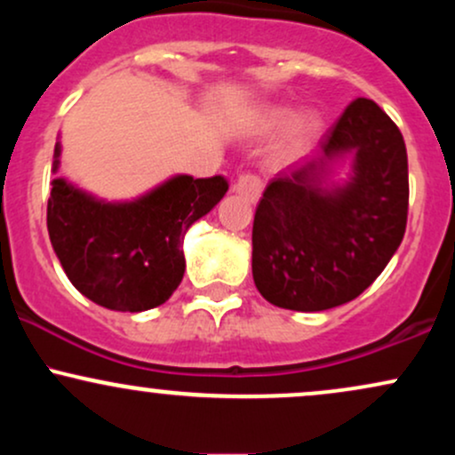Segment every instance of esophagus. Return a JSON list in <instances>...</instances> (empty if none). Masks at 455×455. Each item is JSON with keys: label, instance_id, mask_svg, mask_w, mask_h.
I'll return each instance as SVG.
<instances>
[{"label": "esophagus", "instance_id": "obj_1", "mask_svg": "<svg viewBox=\"0 0 455 455\" xmlns=\"http://www.w3.org/2000/svg\"><path fill=\"white\" fill-rule=\"evenodd\" d=\"M233 190L237 192V195L248 198V201L257 203L260 192H263V180H260V177L254 175V173H243V175L237 177Z\"/></svg>", "mask_w": 455, "mask_h": 455}]
</instances>
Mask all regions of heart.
<instances>
[{
  "instance_id": "b5f03b06",
  "label": "heart",
  "mask_w": 455,
  "mask_h": 455,
  "mask_svg": "<svg viewBox=\"0 0 455 455\" xmlns=\"http://www.w3.org/2000/svg\"><path fill=\"white\" fill-rule=\"evenodd\" d=\"M286 119H289V111H286V108L269 107V108H263V113L259 115L257 124L260 130H275L280 128ZM316 124H318L316 117L312 113H306L301 115V117H297V122L291 126V132H289V148L293 151H299L304 148L306 140L315 134Z\"/></svg>"
}]
</instances>
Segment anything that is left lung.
<instances>
[{"label": "left lung", "instance_id": "8db88e82", "mask_svg": "<svg viewBox=\"0 0 455 455\" xmlns=\"http://www.w3.org/2000/svg\"><path fill=\"white\" fill-rule=\"evenodd\" d=\"M354 154L347 187L322 188L328 164ZM409 216L402 132L368 98L344 108L321 149L265 188L252 224V275L269 304L318 312L355 299L394 257Z\"/></svg>", "mask_w": 455, "mask_h": 455}]
</instances>
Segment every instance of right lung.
Segmentation results:
<instances>
[{"mask_svg": "<svg viewBox=\"0 0 455 455\" xmlns=\"http://www.w3.org/2000/svg\"><path fill=\"white\" fill-rule=\"evenodd\" d=\"M60 151L57 143L53 171ZM227 190L222 175H177L132 203H102L53 180L46 228L76 291L108 310L143 312L164 304L180 286L184 235Z\"/></svg>", "mask_w": 455, "mask_h": 455, "instance_id": "1", "label": "right lung"}]
</instances>
